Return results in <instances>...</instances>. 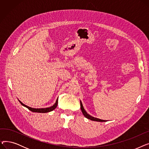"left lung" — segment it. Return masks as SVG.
<instances>
[{
  "label": "left lung",
  "mask_w": 149,
  "mask_h": 149,
  "mask_svg": "<svg viewBox=\"0 0 149 149\" xmlns=\"http://www.w3.org/2000/svg\"><path fill=\"white\" fill-rule=\"evenodd\" d=\"M80 108H81V112H82L83 114L84 115V116L86 118H88V119H89V120H92V121H98V122H106V121H107L106 120H101V119L95 118V117L92 116L91 115H90L89 114H88V113L86 112V111L84 110V107H83V104H82L81 101H80Z\"/></svg>",
  "instance_id": "8db88e82"
}]
</instances>
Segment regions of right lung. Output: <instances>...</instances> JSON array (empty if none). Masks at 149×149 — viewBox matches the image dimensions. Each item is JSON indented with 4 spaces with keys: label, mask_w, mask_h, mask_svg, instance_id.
Wrapping results in <instances>:
<instances>
[{
    "label": "right lung",
    "mask_w": 149,
    "mask_h": 149,
    "mask_svg": "<svg viewBox=\"0 0 149 149\" xmlns=\"http://www.w3.org/2000/svg\"><path fill=\"white\" fill-rule=\"evenodd\" d=\"M58 97L57 98L56 103H54V105H52V106H50L49 107H46V108H33V107H31L29 106H28L24 104L23 103H22L19 100H18L22 106L26 107L31 111H32L33 112H37V113H47V112H49L54 111V109L57 107V104H58Z\"/></svg>",
    "instance_id": "obj_1"
}]
</instances>
